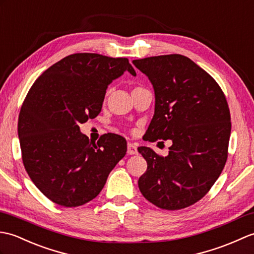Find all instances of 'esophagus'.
I'll return each instance as SVG.
<instances>
[{
  "instance_id": "esophagus-1",
  "label": "esophagus",
  "mask_w": 254,
  "mask_h": 254,
  "mask_svg": "<svg viewBox=\"0 0 254 254\" xmlns=\"http://www.w3.org/2000/svg\"><path fill=\"white\" fill-rule=\"evenodd\" d=\"M127 153L133 155V154H137L138 153V150H137V144L136 143H128L127 144Z\"/></svg>"
}]
</instances>
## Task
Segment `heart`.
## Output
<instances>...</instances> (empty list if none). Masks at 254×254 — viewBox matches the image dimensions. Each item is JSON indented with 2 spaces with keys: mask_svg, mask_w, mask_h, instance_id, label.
I'll use <instances>...</instances> for the list:
<instances>
[{
  "mask_svg": "<svg viewBox=\"0 0 254 254\" xmlns=\"http://www.w3.org/2000/svg\"><path fill=\"white\" fill-rule=\"evenodd\" d=\"M138 89H141V88H139V87H138V88H134L133 90H138Z\"/></svg>",
  "mask_w": 254,
  "mask_h": 254,
  "instance_id": "b5f03b06",
  "label": "heart"
}]
</instances>
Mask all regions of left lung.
I'll use <instances>...</instances> for the list:
<instances>
[{
	"label": "left lung",
	"instance_id": "left-lung-1",
	"mask_svg": "<svg viewBox=\"0 0 254 254\" xmlns=\"http://www.w3.org/2000/svg\"><path fill=\"white\" fill-rule=\"evenodd\" d=\"M132 63L149 78L155 94L145 140L173 142L167 156L139 146L148 163L139 189L163 210L192 205L208 192L227 160L232 123L226 98L217 82L187 56H152Z\"/></svg>",
	"mask_w": 254,
	"mask_h": 254
}]
</instances>
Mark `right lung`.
Wrapping results in <instances>:
<instances>
[{
  "instance_id": "add662e5",
  "label": "right lung",
  "mask_w": 254,
  "mask_h": 254,
  "mask_svg": "<svg viewBox=\"0 0 254 254\" xmlns=\"http://www.w3.org/2000/svg\"><path fill=\"white\" fill-rule=\"evenodd\" d=\"M125 71L136 76L128 59L76 53L51 66L28 92L18 117L22 162L54 203L75 207L91 201L125 156L123 137L108 133L95 143L79 128L99 115L108 86Z\"/></svg>"
}]
</instances>
